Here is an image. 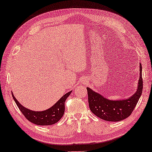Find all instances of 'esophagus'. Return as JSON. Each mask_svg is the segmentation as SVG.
<instances>
[{
    "mask_svg": "<svg viewBox=\"0 0 152 152\" xmlns=\"http://www.w3.org/2000/svg\"><path fill=\"white\" fill-rule=\"evenodd\" d=\"M82 82H83V83H86V79L85 78V79H83V80H82Z\"/></svg>",
    "mask_w": 152,
    "mask_h": 152,
    "instance_id": "obj_1",
    "label": "esophagus"
}]
</instances>
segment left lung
I'll list each match as a JSON object with an SVG mask.
<instances>
[{
  "label": "left lung",
  "instance_id": "1",
  "mask_svg": "<svg viewBox=\"0 0 152 152\" xmlns=\"http://www.w3.org/2000/svg\"><path fill=\"white\" fill-rule=\"evenodd\" d=\"M140 77L135 93L123 100L107 99L99 93L87 87L88 100L91 112L106 121L118 122L128 118L134 110L143 91L142 67L140 64Z\"/></svg>",
  "mask_w": 152,
  "mask_h": 152
}]
</instances>
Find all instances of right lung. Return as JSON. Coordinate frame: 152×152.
I'll return each instance as SVG.
<instances>
[{"instance_id": "1", "label": "right lung", "mask_w": 152, "mask_h": 152, "mask_svg": "<svg viewBox=\"0 0 152 152\" xmlns=\"http://www.w3.org/2000/svg\"><path fill=\"white\" fill-rule=\"evenodd\" d=\"M71 93L72 91H69L65 94L58 102L49 109L41 112H35L24 107L14 97L13 93H12V96L19 109L26 119L35 124L45 126V125H52L57 123L61 118L65 111V102Z\"/></svg>"}]
</instances>
